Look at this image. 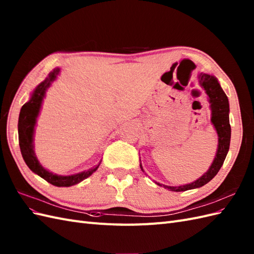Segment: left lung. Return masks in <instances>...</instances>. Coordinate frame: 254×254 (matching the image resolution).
Wrapping results in <instances>:
<instances>
[{"instance_id": "obj_1", "label": "left lung", "mask_w": 254, "mask_h": 254, "mask_svg": "<svg viewBox=\"0 0 254 254\" xmlns=\"http://www.w3.org/2000/svg\"><path fill=\"white\" fill-rule=\"evenodd\" d=\"M198 81H200L201 85L204 87L205 92L208 95L209 101H210V108H211V123L214 124L217 133H218V149L215 157V160L212 162L209 170L201 176L195 182L184 185L180 187H168L164 186V188H168L171 191H186L189 189H194L204 186L205 184L210 182L214 178L219 170L222 167L224 162L225 157L229 152L230 148V141H231V126L229 121V100L227 95L222 91V88L219 84L218 80L214 76H209L207 73H201L198 76ZM142 169V166H140ZM157 185L160 184L157 183Z\"/></svg>"}]
</instances>
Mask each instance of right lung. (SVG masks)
<instances>
[{
    "label": "right lung",
    "mask_w": 254,
    "mask_h": 254,
    "mask_svg": "<svg viewBox=\"0 0 254 254\" xmlns=\"http://www.w3.org/2000/svg\"><path fill=\"white\" fill-rule=\"evenodd\" d=\"M60 69L57 68L52 72L49 73L48 78L42 82L34 91L32 98L30 101H27L21 108L19 115V122H18V133H19V145L21 149V154L25 163L27 164L34 173H36L40 177H43L45 181L50 183L54 186L58 187H69L72 185H76L81 181L85 180L86 177L92 175L96 170L98 169V166L95 168L86 171V172L78 173L70 176H60L50 173L49 171L45 170L42 164H40L36 158L35 154H34L33 149V133H34V126L36 124V118L39 113L40 106H42V101L45 96L47 88L49 87L51 82L57 78V74L59 73Z\"/></svg>",
    "instance_id": "right-lung-1"
}]
</instances>
